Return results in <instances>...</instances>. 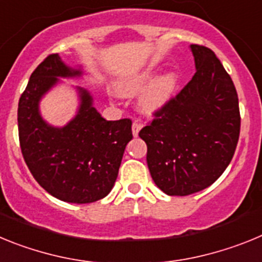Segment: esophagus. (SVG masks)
<instances>
[{
	"mask_svg": "<svg viewBox=\"0 0 262 262\" xmlns=\"http://www.w3.org/2000/svg\"><path fill=\"white\" fill-rule=\"evenodd\" d=\"M140 128H142V124L139 123L138 120H135L133 123V135L134 136H138L139 135V131H140Z\"/></svg>",
	"mask_w": 262,
	"mask_h": 262,
	"instance_id": "esophagus-1",
	"label": "esophagus"
}]
</instances>
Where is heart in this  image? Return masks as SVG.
Segmentation results:
<instances>
[{"label":"heart","instance_id":"obj_1","mask_svg":"<svg viewBox=\"0 0 262 262\" xmlns=\"http://www.w3.org/2000/svg\"><path fill=\"white\" fill-rule=\"evenodd\" d=\"M156 77V72L152 68H144L134 75L123 78L118 82L117 88L122 96L133 97L140 93L143 89L147 90L140 98V107L145 113H156L163 108L170 99L174 98L178 89V75L176 72H169L165 75Z\"/></svg>","mask_w":262,"mask_h":262}]
</instances>
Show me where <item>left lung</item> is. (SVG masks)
Returning a JSON list of instances; mask_svg holds the SVG:
<instances>
[{"mask_svg":"<svg viewBox=\"0 0 262 262\" xmlns=\"http://www.w3.org/2000/svg\"><path fill=\"white\" fill-rule=\"evenodd\" d=\"M195 75L139 133L152 180L168 195H190L214 184L235 154L239 98L210 48L190 46Z\"/></svg>","mask_w":262,"mask_h":262,"instance_id":"left-lung-1","label":"left lung"}]
</instances>
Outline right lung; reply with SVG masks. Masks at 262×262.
<instances>
[{
	"mask_svg": "<svg viewBox=\"0 0 262 262\" xmlns=\"http://www.w3.org/2000/svg\"><path fill=\"white\" fill-rule=\"evenodd\" d=\"M82 75L81 67L72 68L59 53L50 55L32 72L18 103L20 149L30 172L47 193L69 203H92L110 193L133 139L131 120L103 119L92 94L80 86L77 113L66 126L43 119L41 98L60 78Z\"/></svg>",
	"mask_w": 262,
	"mask_h": 262,
	"instance_id": "add662e5",
	"label": "right lung"
}]
</instances>
